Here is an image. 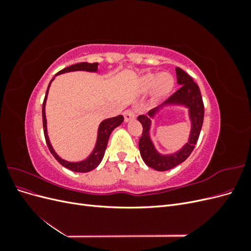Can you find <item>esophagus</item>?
I'll return each instance as SVG.
<instances>
[{
	"label": "esophagus",
	"mask_w": 251,
	"mask_h": 251,
	"mask_svg": "<svg viewBox=\"0 0 251 251\" xmlns=\"http://www.w3.org/2000/svg\"><path fill=\"white\" fill-rule=\"evenodd\" d=\"M124 117H125V121L127 123V121H130L136 117V113L133 109H127L124 112Z\"/></svg>",
	"instance_id": "obj_1"
}]
</instances>
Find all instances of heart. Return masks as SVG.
I'll use <instances>...</instances> for the list:
<instances>
[{"label": "heart", "instance_id": "obj_1", "mask_svg": "<svg viewBox=\"0 0 251 251\" xmlns=\"http://www.w3.org/2000/svg\"><path fill=\"white\" fill-rule=\"evenodd\" d=\"M138 85L142 91H147L151 88V94H153L154 100H159L172 92L175 79L173 75L168 72H161L159 74L148 73L140 77Z\"/></svg>", "mask_w": 251, "mask_h": 251}]
</instances>
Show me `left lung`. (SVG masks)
Masks as SVG:
<instances>
[{
    "instance_id": "8db88e82",
    "label": "left lung",
    "mask_w": 251,
    "mask_h": 251,
    "mask_svg": "<svg viewBox=\"0 0 251 251\" xmlns=\"http://www.w3.org/2000/svg\"><path fill=\"white\" fill-rule=\"evenodd\" d=\"M176 74L177 82L180 85V88L165 100L164 104H183L189 109V116H191L192 120V131L189 140L185 146L173 155H160L155 150L149 135L151 126L150 117H153L159 109L151 110L149 112V116H138V120L142 125V135L139 139L140 155L144 163L148 166L161 172L174 169L175 166L185 161L188 156L192 154L197 141L199 139L204 119V103L199 86L185 71L179 67L176 68Z\"/></svg>"
}]
</instances>
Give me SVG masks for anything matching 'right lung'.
<instances>
[{
    "instance_id": "obj_1",
    "label": "right lung",
    "mask_w": 251,
    "mask_h": 251,
    "mask_svg": "<svg viewBox=\"0 0 251 251\" xmlns=\"http://www.w3.org/2000/svg\"><path fill=\"white\" fill-rule=\"evenodd\" d=\"M97 67L98 64L97 63H93V64H90V63H79V64H75L72 66H69L65 68V69L60 70L58 73H56V75L60 74V73H65V72H70V71H77V70H83V71H91V72H95L97 71ZM53 80V79H52ZM51 80V81H52ZM50 81V83H51ZM50 83L48 86L47 89V92L46 95H45V100L43 102V127H44V135H45V139H46V143L48 146L49 151H51V154L53 155L56 160L62 164L65 168H67L68 170H71L73 172H77V173H88L90 171L94 170L95 168H97L98 164H100L102 160L103 155H104V151L105 149H107L108 146V141H109V137L112 133V131L114 128L117 127L118 126H120L123 124L124 121V116L123 115H118L116 117H112L109 119H105L103 120L102 123L100 126V128H98V137H97V142H96V146L94 151H92V154H91L86 160L80 161V162H68L63 160L62 158H59L56 153L54 151V150L52 149L49 138H48V135H47V123H46V115H45V104H46V100H47V95H48V90L50 87Z\"/></svg>"
}]
</instances>
